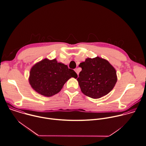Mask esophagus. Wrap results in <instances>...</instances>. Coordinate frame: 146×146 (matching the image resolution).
I'll return each instance as SVG.
<instances>
[{"instance_id": "obj_1", "label": "esophagus", "mask_w": 146, "mask_h": 146, "mask_svg": "<svg viewBox=\"0 0 146 146\" xmlns=\"http://www.w3.org/2000/svg\"><path fill=\"white\" fill-rule=\"evenodd\" d=\"M74 70H75V72H76V73L77 74V75H78V74H79V71L78 70V69L76 68V69H74Z\"/></svg>"}]
</instances>
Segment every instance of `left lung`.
Here are the masks:
<instances>
[{"instance_id": "1", "label": "left lung", "mask_w": 146, "mask_h": 146, "mask_svg": "<svg viewBox=\"0 0 146 146\" xmlns=\"http://www.w3.org/2000/svg\"><path fill=\"white\" fill-rule=\"evenodd\" d=\"M79 66L82 70L77 78L81 91L93 99H99L107 95L115 87L116 70L104 58L100 57L86 58Z\"/></svg>"}]
</instances>
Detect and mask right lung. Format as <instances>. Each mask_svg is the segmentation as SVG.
<instances>
[{"label":"right lung","instance_id":"1","mask_svg":"<svg viewBox=\"0 0 146 146\" xmlns=\"http://www.w3.org/2000/svg\"><path fill=\"white\" fill-rule=\"evenodd\" d=\"M71 77L77 73L66 65L58 62L56 58H46L34 65L30 71L29 82L36 92L44 96H52L59 92Z\"/></svg>","mask_w":146,"mask_h":146}]
</instances>
